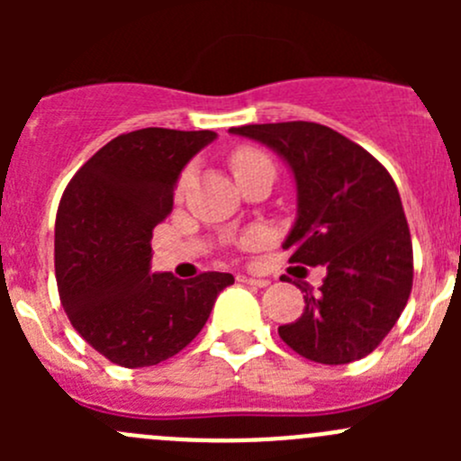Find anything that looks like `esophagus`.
I'll use <instances>...</instances> for the list:
<instances>
[{"instance_id": "34e87169", "label": "esophagus", "mask_w": 461, "mask_h": 461, "mask_svg": "<svg viewBox=\"0 0 461 461\" xmlns=\"http://www.w3.org/2000/svg\"><path fill=\"white\" fill-rule=\"evenodd\" d=\"M236 281L245 283V285H254V287H267L269 281L267 278H257V276H249V274H239Z\"/></svg>"}]
</instances>
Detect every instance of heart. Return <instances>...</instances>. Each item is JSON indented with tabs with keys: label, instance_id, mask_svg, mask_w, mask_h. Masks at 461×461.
<instances>
[{
	"label": "heart",
	"instance_id": "obj_1",
	"mask_svg": "<svg viewBox=\"0 0 461 461\" xmlns=\"http://www.w3.org/2000/svg\"><path fill=\"white\" fill-rule=\"evenodd\" d=\"M263 165H272V162H269V158L265 156L263 151H258V149L254 147H240L231 153V169H234L236 178H243L245 174H249V171L258 169V167ZM187 183L189 171H185L178 180V192H183V189L187 187Z\"/></svg>",
	"mask_w": 461,
	"mask_h": 461
}]
</instances>
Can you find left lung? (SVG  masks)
Returning a JSON list of instances; mask_svg holds the SVG:
<instances>
[{
    "instance_id": "1",
    "label": "left lung",
    "mask_w": 461,
    "mask_h": 461,
    "mask_svg": "<svg viewBox=\"0 0 461 461\" xmlns=\"http://www.w3.org/2000/svg\"><path fill=\"white\" fill-rule=\"evenodd\" d=\"M290 165L299 213L283 249L328 269L305 310L278 328L301 357L325 366L364 359L402 317L412 290V240L397 185L364 147L317 122L231 127Z\"/></svg>"
}]
</instances>
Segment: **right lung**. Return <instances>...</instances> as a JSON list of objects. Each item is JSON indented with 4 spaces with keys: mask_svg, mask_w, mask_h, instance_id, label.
<instances>
[{
    "mask_svg": "<svg viewBox=\"0 0 461 461\" xmlns=\"http://www.w3.org/2000/svg\"><path fill=\"white\" fill-rule=\"evenodd\" d=\"M213 131L149 127L93 153L67 185L55 221V278L68 321L122 368L178 355L234 283L225 272L180 281L151 274L153 227L174 207L180 171Z\"/></svg>",
    "mask_w": 461,
    "mask_h": 461,
    "instance_id": "add662e5",
    "label": "right lung"
}]
</instances>
